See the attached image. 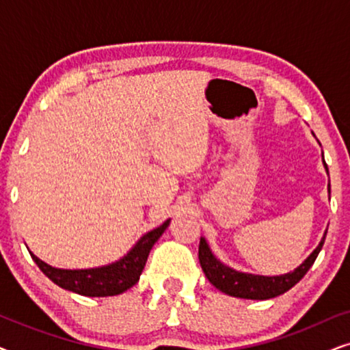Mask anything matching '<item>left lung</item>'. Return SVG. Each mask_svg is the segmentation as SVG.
Returning <instances> with one entry per match:
<instances>
[{"label": "left lung", "mask_w": 350, "mask_h": 350, "mask_svg": "<svg viewBox=\"0 0 350 350\" xmlns=\"http://www.w3.org/2000/svg\"><path fill=\"white\" fill-rule=\"evenodd\" d=\"M325 164V161H323ZM325 169L328 172V167L325 164ZM329 191V183H328ZM327 236V232H325ZM325 236L317 248L306 258L303 265H299L293 272L282 275H255L247 274V272H239L231 267L224 266L221 261L217 260L210 250L207 241L200 237L199 243V261L202 266V271L210 284L217 286L219 291L226 293L229 296H236V298H245V299H269L275 298V296L284 295L288 291L291 286H295L298 282L306 275V272L310 269L314 265L315 258L322 250Z\"/></svg>", "instance_id": "8db88e82"}]
</instances>
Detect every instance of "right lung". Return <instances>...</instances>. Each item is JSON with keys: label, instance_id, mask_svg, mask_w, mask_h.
<instances>
[{"label": "right lung", "instance_id": "1", "mask_svg": "<svg viewBox=\"0 0 350 350\" xmlns=\"http://www.w3.org/2000/svg\"><path fill=\"white\" fill-rule=\"evenodd\" d=\"M170 219H167L159 228L152 229L140 237L132 250L124 255L121 260L111 262L108 266L92 267V269H57L46 265L40 258L30 253L38 267L49 277V279L62 288L73 291L83 296H114L121 295L131 288L140 279L143 267L146 265L148 255L169 226Z\"/></svg>", "mask_w": 350, "mask_h": 350}]
</instances>
